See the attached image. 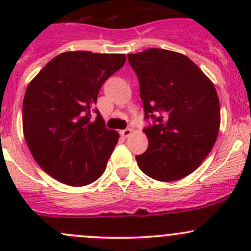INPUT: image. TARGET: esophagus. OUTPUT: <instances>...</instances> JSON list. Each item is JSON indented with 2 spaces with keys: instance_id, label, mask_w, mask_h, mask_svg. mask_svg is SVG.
<instances>
[{
  "instance_id": "1",
  "label": "esophagus",
  "mask_w": 251,
  "mask_h": 251,
  "mask_svg": "<svg viewBox=\"0 0 251 251\" xmlns=\"http://www.w3.org/2000/svg\"><path fill=\"white\" fill-rule=\"evenodd\" d=\"M131 132H132V130H131V128H125V130L120 131V135L123 136L124 138H127L128 136L131 135Z\"/></svg>"
}]
</instances>
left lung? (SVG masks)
I'll use <instances>...</instances> for the list:
<instances>
[{"label": "left lung", "instance_id": "1", "mask_svg": "<svg viewBox=\"0 0 251 251\" xmlns=\"http://www.w3.org/2000/svg\"><path fill=\"white\" fill-rule=\"evenodd\" d=\"M127 58L140 82L144 119L154 120L143 130L148 148L136 156L138 166L156 181L183 178L199 168L219 135L214 83L181 53L149 48Z\"/></svg>", "mask_w": 251, "mask_h": 251}]
</instances>
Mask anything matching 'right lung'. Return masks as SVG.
<instances>
[{"label": "right lung", "instance_id": "1", "mask_svg": "<svg viewBox=\"0 0 251 251\" xmlns=\"http://www.w3.org/2000/svg\"><path fill=\"white\" fill-rule=\"evenodd\" d=\"M125 54L75 50L58 54L32 78L23 102V132L40 168L68 186L100 178L119 133L105 127L98 92L125 64ZM98 116L92 118V111Z\"/></svg>", "mask_w": 251, "mask_h": 251}]
</instances>
